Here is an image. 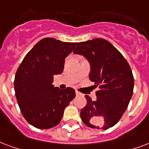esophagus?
I'll use <instances>...</instances> for the list:
<instances>
[{
    "instance_id": "34e87169",
    "label": "esophagus",
    "mask_w": 149,
    "mask_h": 149,
    "mask_svg": "<svg viewBox=\"0 0 149 149\" xmlns=\"http://www.w3.org/2000/svg\"><path fill=\"white\" fill-rule=\"evenodd\" d=\"M76 95H77V96H78V95H80L81 94H80V92H79L78 91H76Z\"/></svg>"
}]
</instances>
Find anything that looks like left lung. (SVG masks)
Listing matches in <instances>:
<instances>
[{
    "mask_svg": "<svg viewBox=\"0 0 149 149\" xmlns=\"http://www.w3.org/2000/svg\"><path fill=\"white\" fill-rule=\"evenodd\" d=\"M83 55L91 66L89 78L94 82L97 100L85 95L87 105L80 111V118L87 126L107 130L122 118L133 95L134 79L123 55L102 38L81 42L73 50Z\"/></svg>",
    "mask_w": 149,
    "mask_h": 149,
    "instance_id": "1",
    "label": "left lung"
}]
</instances>
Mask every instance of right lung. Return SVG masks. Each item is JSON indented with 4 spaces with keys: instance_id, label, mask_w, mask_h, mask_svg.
<instances>
[{
    "instance_id": "right-lung-1",
    "label": "right lung",
    "mask_w": 149,
    "mask_h": 149,
    "mask_svg": "<svg viewBox=\"0 0 149 149\" xmlns=\"http://www.w3.org/2000/svg\"><path fill=\"white\" fill-rule=\"evenodd\" d=\"M77 42L45 38L34 46L16 71L14 88L24 118L40 130L60 123L64 111L76 96L72 88L61 90L53 85L54 75L64 70L65 59Z\"/></svg>"
}]
</instances>
